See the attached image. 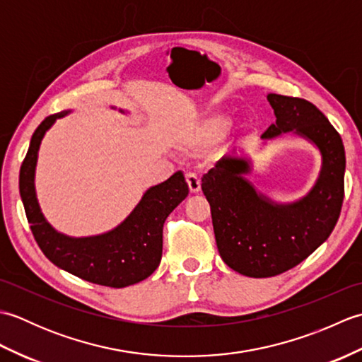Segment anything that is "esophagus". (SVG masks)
<instances>
[{"label": "esophagus", "mask_w": 362, "mask_h": 362, "mask_svg": "<svg viewBox=\"0 0 362 362\" xmlns=\"http://www.w3.org/2000/svg\"><path fill=\"white\" fill-rule=\"evenodd\" d=\"M185 179H187L188 188H189L191 193H199V191H201V180H199V177L196 174L188 173L185 175Z\"/></svg>", "instance_id": "esophagus-1"}]
</instances>
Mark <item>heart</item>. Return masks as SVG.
I'll return each instance as SVG.
<instances>
[{
    "instance_id": "b5f03b06",
    "label": "heart",
    "mask_w": 362,
    "mask_h": 362,
    "mask_svg": "<svg viewBox=\"0 0 362 362\" xmlns=\"http://www.w3.org/2000/svg\"><path fill=\"white\" fill-rule=\"evenodd\" d=\"M230 126H232V121H230L227 115H213V117L204 121L201 127V136L205 141H218L227 135Z\"/></svg>"
}]
</instances>
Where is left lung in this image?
Listing matches in <instances>:
<instances>
[{"instance_id":"left-lung-1","label":"left lung","mask_w":362,"mask_h":362,"mask_svg":"<svg viewBox=\"0 0 362 362\" xmlns=\"http://www.w3.org/2000/svg\"><path fill=\"white\" fill-rule=\"evenodd\" d=\"M275 122L261 135L272 140L296 134L322 156L316 183L300 201L276 204L245 179L250 158L230 153L202 177L214 236L224 263L245 276L266 279L289 271L327 241L344 201L345 151L342 138L316 105L302 98L269 93Z\"/></svg>"}]
</instances>
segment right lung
I'll return each mask as SVG.
<instances>
[{"label":"right lung","instance_id":"1","mask_svg":"<svg viewBox=\"0 0 362 362\" xmlns=\"http://www.w3.org/2000/svg\"><path fill=\"white\" fill-rule=\"evenodd\" d=\"M66 113L51 115L42 121L30 138L28 153L23 160L20 196L30 230L45 257L57 267L103 286H130L148 279L158 267L163 250L165 221L188 196L185 177L182 171H177L163 183L151 187L134 211L110 232L86 238L59 233L40 210L34 177L38 149L46 130Z\"/></svg>","mask_w":362,"mask_h":362}]
</instances>
